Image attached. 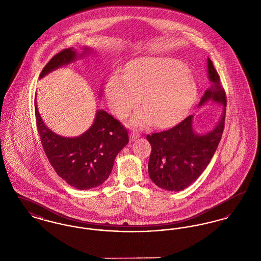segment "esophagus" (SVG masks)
<instances>
[{"mask_svg":"<svg viewBox=\"0 0 261 261\" xmlns=\"http://www.w3.org/2000/svg\"><path fill=\"white\" fill-rule=\"evenodd\" d=\"M140 137V134L136 132V131H132L130 133V140L133 142V141H136L137 139Z\"/></svg>","mask_w":261,"mask_h":261,"instance_id":"esophagus-1","label":"esophagus"}]
</instances>
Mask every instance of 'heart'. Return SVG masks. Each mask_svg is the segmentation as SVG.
I'll list each match as a JSON object with an SVG mask.
<instances>
[{"label": "heart", "instance_id": "heart-1", "mask_svg": "<svg viewBox=\"0 0 261 261\" xmlns=\"http://www.w3.org/2000/svg\"><path fill=\"white\" fill-rule=\"evenodd\" d=\"M106 93L112 112L123 118L140 101L131 124L164 127L181 118L192 106L197 85L186 65L171 58L144 57L129 62L125 75L115 73L109 79Z\"/></svg>", "mask_w": 261, "mask_h": 261}]
</instances>
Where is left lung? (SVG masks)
<instances>
[{"instance_id":"left-lung-1","label":"left lung","mask_w":261,"mask_h":261,"mask_svg":"<svg viewBox=\"0 0 261 261\" xmlns=\"http://www.w3.org/2000/svg\"><path fill=\"white\" fill-rule=\"evenodd\" d=\"M208 88L198 108L211 102L222 107L217 123L206 133H198L190 115L173 128L148 135L151 146L149 161L150 180L160 188L179 192L193 184L210 164L223 133L226 95L211 59L206 60Z\"/></svg>"}]
</instances>
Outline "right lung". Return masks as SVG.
Here are the masks:
<instances>
[{
    "instance_id": "add662e5",
    "label": "right lung",
    "mask_w": 261,
    "mask_h": 261,
    "mask_svg": "<svg viewBox=\"0 0 261 261\" xmlns=\"http://www.w3.org/2000/svg\"><path fill=\"white\" fill-rule=\"evenodd\" d=\"M92 54L95 50L87 46L83 47L82 54L73 48L62 50L46 64L40 79ZM35 114L42 146L51 166L67 184L78 190L103 184L112 172L116 155L129 142L127 130L103 110L96 112L93 124L77 137L61 136L49 129L38 111L36 99Z\"/></svg>"
}]
</instances>
